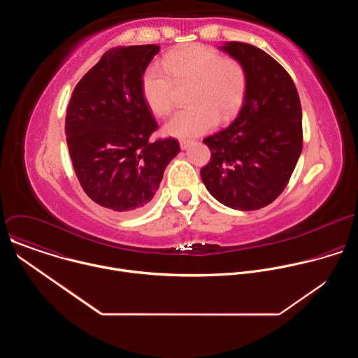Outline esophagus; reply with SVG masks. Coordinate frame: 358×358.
I'll use <instances>...</instances> for the list:
<instances>
[{
	"label": "esophagus",
	"instance_id": "34e87169",
	"mask_svg": "<svg viewBox=\"0 0 358 358\" xmlns=\"http://www.w3.org/2000/svg\"><path fill=\"white\" fill-rule=\"evenodd\" d=\"M189 144H191V140H188V138H181V140H180V147H181L182 150L188 148Z\"/></svg>",
	"mask_w": 358,
	"mask_h": 358
}]
</instances>
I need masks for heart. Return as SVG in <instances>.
Wrapping results in <instances>:
<instances>
[{"mask_svg":"<svg viewBox=\"0 0 358 358\" xmlns=\"http://www.w3.org/2000/svg\"><path fill=\"white\" fill-rule=\"evenodd\" d=\"M187 105L166 124V133L194 137L210 131L217 122H229L242 106L246 93V72L234 58L218 50L191 43L162 59V69L148 68L141 79L145 105L157 116L171 113L177 89H188Z\"/></svg>","mask_w":358,"mask_h":358,"instance_id":"1","label":"heart"}]
</instances>
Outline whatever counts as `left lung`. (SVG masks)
<instances>
[{
  "label": "left lung",
  "mask_w": 358,
  "mask_h": 358,
  "mask_svg": "<svg viewBox=\"0 0 358 358\" xmlns=\"http://www.w3.org/2000/svg\"><path fill=\"white\" fill-rule=\"evenodd\" d=\"M222 49L242 64L246 93L232 124L203 138L211 160L201 178L224 206L253 211L282 194L300 157V99L286 69L261 48L231 41Z\"/></svg>",
  "instance_id": "obj_1"
}]
</instances>
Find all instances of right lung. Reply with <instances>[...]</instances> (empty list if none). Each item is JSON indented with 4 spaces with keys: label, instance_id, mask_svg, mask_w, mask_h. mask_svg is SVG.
<instances>
[{
    "label": "right lung",
    "instance_id": "1",
    "mask_svg": "<svg viewBox=\"0 0 358 358\" xmlns=\"http://www.w3.org/2000/svg\"><path fill=\"white\" fill-rule=\"evenodd\" d=\"M159 50V45L110 48L78 82L66 109V143L83 191L122 215L150 206L180 151L173 137L150 140L159 126L141 79Z\"/></svg>",
    "mask_w": 358,
    "mask_h": 358
}]
</instances>
